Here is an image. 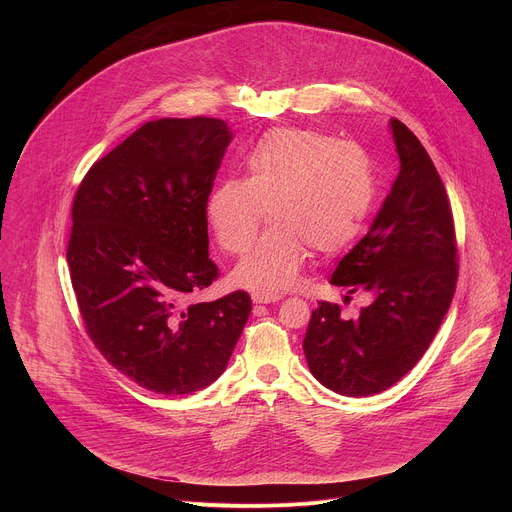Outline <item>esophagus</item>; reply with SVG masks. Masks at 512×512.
Segmentation results:
<instances>
[{"mask_svg":"<svg viewBox=\"0 0 512 512\" xmlns=\"http://www.w3.org/2000/svg\"><path fill=\"white\" fill-rule=\"evenodd\" d=\"M251 300H253V304H273V302H279L281 298L279 296H259V294H253Z\"/></svg>","mask_w":512,"mask_h":512,"instance_id":"1","label":"esophagus"}]
</instances>
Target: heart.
I'll return each mask as SVG.
<instances>
[{
    "instance_id": "heart-1",
    "label": "heart",
    "mask_w": 512,
    "mask_h": 512,
    "mask_svg": "<svg viewBox=\"0 0 512 512\" xmlns=\"http://www.w3.org/2000/svg\"><path fill=\"white\" fill-rule=\"evenodd\" d=\"M245 178H227L206 198L216 245L241 253L263 223L271 227L231 271V283L259 296L296 285L310 245L320 253L348 247L375 202V172L360 145L310 129L265 133L245 156Z\"/></svg>"
}]
</instances>
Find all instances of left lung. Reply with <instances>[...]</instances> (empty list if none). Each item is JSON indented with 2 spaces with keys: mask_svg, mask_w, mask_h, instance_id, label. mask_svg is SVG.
Returning a JSON list of instances; mask_svg holds the SVG:
<instances>
[{
  "mask_svg": "<svg viewBox=\"0 0 512 512\" xmlns=\"http://www.w3.org/2000/svg\"><path fill=\"white\" fill-rule=\"evenodd\" d=\"M389 131L401 162L375 221L330 283L364 289L373 302L356 320L320 302L304 338L312 375L346 397L377 395L403 379L440 328L458 279L448 192L421 141L399 119Z\"/></svg>",
  "mask_w": 512,
  "mask_h": 512,
  "instance_id": "left-lung-1",
  "label": "left lung"
}]
</instances>
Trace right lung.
Segmentation results:
<instances>
[{
  "label": "right lung",
  "mask_w": 512,
  "mask_h": 512,
  "mask_svg": "<svg viewBox=\"0 0 512 512\" xmlns=\"http://www.w3.org/2000/svg\"><path fill=\"white\" fill-rule=\"evenodd\" d=\"M231 141L223 119L148 121L93 164L72 202L66 261L87 332L160 395L221 377L251 314L247 291L188 302L218 275L206 198Z\"/></svg>",
  "instance_id": "right-lung-1"
}]
</instances>
